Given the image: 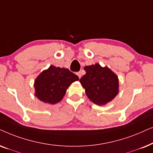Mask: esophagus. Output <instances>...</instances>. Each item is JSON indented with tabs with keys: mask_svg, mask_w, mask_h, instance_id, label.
I'll return each mask as SVG.
<instances>
[{
	"mask_svg": "<svg viewBox=\"0 0 153 153\" xmlns=\"http://www.w3.org/2000/svg\"><path fill=\"white\" fill-rule=\"evenodd\" d=\"M76 74H77V75H78V76L79 78H81V77H82V74H81L80 72H78V73H76Z\"/></svg>",
	"mask_w": 153,
	"mask_h": 153,
	"instance_id": "34e87169",
	"label": "esophagus"
}]
</instances>
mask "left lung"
Instances as JSON below:
<instances>
[{
  "mask_svg": "<svg viewBox=\"0 0 153 153\" xmlns=\"http://www.w3.org/2000/svg\"><path fill=\"white\" fill-rule=\"evenodd\" d=\"M84 70L86 74L80 82L91 102L104 105L114 99L119 92V79L113 71L99 64L86 66Z\"/></svg>",
  "mask_w": 153,
  "mask_h": 153,
  "instance_id": "8db88e82",
  "label": "left lung"
}]
</instances>
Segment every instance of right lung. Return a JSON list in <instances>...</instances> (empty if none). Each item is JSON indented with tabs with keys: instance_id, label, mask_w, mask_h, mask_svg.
I'll return each instance as SVG.
<instances>
[{
	"instance_id": "1",
	"label": "right lung",
	"mask_w": 153,
	"mask_h": 153,
	"mask_svg": "<svg viewBox=\"0 0 153 153\" xmlns=\"http://www.w3.org/2000/svg\"><path fill=\"white\" fill-rule=\"evenodd\" d=\"M78 80V75L68 68L51 65L34 81L35 96L42 102L55 104L62 100L68 87Z\"/></svg>"
}]
</instances>
